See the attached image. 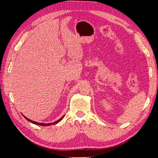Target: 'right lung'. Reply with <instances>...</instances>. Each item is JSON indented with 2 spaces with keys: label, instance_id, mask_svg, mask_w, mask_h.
I'll return each instance as SVG.
<instances>
[{
  "label": "right lung",
  "instance_id": "add662e5",
  "mask_svg": "<svg viewBox=\"0 0 158 158\" xmlns=\"http://www.w3.org/2000/svg\"><path fill=\"white\" fill-rule=\"evenodd\" d=\"M25 117V118L27 119L28 122H31L32 123H34V124H36V125H39V126H50V125H52V124H56V123H58L59 122H60V121H61L62 119V118L64 117V116L63 117H62L61 118H60L59 120H58V121H56V122H53V123H38V122H34V121H32V120H31V119H28L27 117H26L25 116H23Z\"/></svg>",
  "mask_w": 158,
  "mask_h": 158
}]
</instances>
